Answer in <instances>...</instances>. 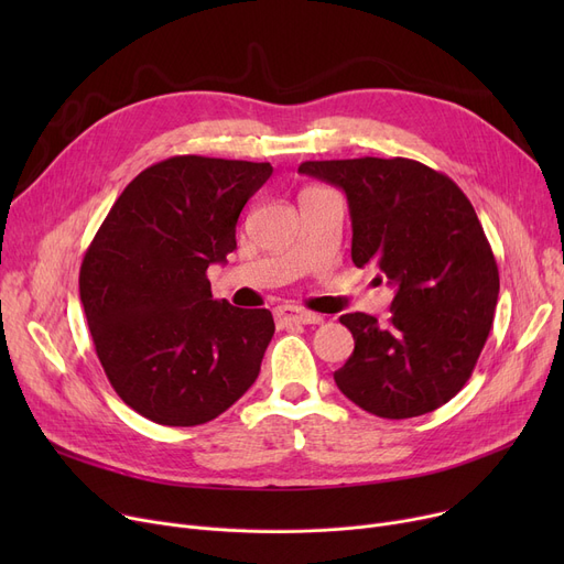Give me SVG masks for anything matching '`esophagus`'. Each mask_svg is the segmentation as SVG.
Here are the masks:
<instances>
[{
  "mask_svg": "<svg viewBox=\"0 0 564 564\" xmlns=\"http://www.w3.org/2000/svg\"><path fill=\"white\" fill-rule=\"evenodd\" d=\"M274 317H276L279 327H288V324H319L322 322L319 315L297 308V306H279L274 311Z\"/></svg>",
  "mask_w": 564,
  "mask_h": 564,
  "instance_id": "esophagus-1",
  "label": "esophagus"
}]
</instances>
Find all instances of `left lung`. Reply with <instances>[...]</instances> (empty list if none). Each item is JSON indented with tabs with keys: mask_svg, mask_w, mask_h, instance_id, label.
<instances>
[{
	"mask_svg": "<svg viewBox=\"0 0 564 564\" xmlns=\"http://www.w3.org/2000/svg\"><path fill=\"white\" fill-rule=\"evenodd\" d=\"M345 192L351 260L395 288L391 317L347 313L354 351L338 389L379 419L423 416L455 398L478 364L498 302V267L464 192L416 160L304 162Z\"/></svg>",
	"mask_w": 564,
	"mask_h": 564,
	"instance_id": "obj_1",
	"label": "left lung"
}]
</instances>
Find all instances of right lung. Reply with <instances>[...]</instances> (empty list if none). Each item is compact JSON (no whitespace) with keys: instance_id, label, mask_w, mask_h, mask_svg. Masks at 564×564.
<instances>
[{"instance_id":"add662e5","label":"right lung","mask_w":564,"mask_h":564,"mask_svg":"<svg viewBox=\"0 0 564 564\" xmlns=\"http://www.w3.org/2000/svg\"><path fill=\"white\" fill-rule=\"evenodd\" d=\"M270 162L175 155L141 171L86 249L79 300L113 391L143 419L192 427L256 381L274 336L267 308L213 300L205 272L237 247Z\"/></svg>"}]
</instances>
